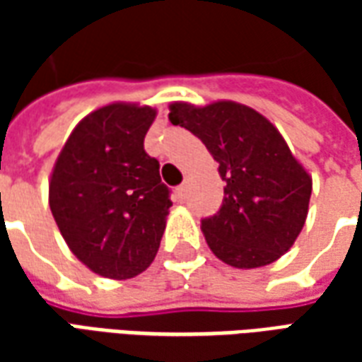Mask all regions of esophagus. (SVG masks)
<instances>
[{
  "instance_id": "obj_1",
  "label": "esophagus",
  "mask_w": 362,
  "mask_h": 362,
  "mask_svg": "<svg viewBox=\"0 0 362 362\" xmlns=\"http://www.w3.org/2000/svg\"><path fill=\"white\" fill-rule=\"evenodd\" d=\"M176 194H178L180 199H186V196H188V186H186V184L178 186V188H176Z\"/></svg>"
}]
</instances>
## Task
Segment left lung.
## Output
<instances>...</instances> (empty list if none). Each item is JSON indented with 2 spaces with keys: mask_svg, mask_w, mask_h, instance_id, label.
<instances>
[{
  "mask_svg": "<svg viewBox=\"0 0 362 362\" xmlns=\"http://www.w3.org/2000/svg\"><path fill=\"white\" fill-rule=\"evenodd\" d=\"M168 119L204 141L227 182L219 211L202 219L213 254L240 269L283 256L304 227L312 180L272 122L236 103H174Z\"/></svg>",
  "mask_w": 362,
  "mask_h": 362,
  "instance_id": "left-lung-1",
  "label": "left lung"
}]
</instances>
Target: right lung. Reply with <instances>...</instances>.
Listing matches in <instances>:
<instances>
[{"label": "right lung", "instance_id": "right-lung-1", "mask_svg": "<svg viewBox=\"0 0 362 362\" xmlns=\"http://www.w3.org/2000/svg\"><path fill=\"white\" fill-rule=\"evenodd\" d=\"M155 110L108 104L79 122L50 180V209L62 236L85 266L129 279L155 259L170 189L143 147Z\"/></svg>", "mask_w": 362, "mask_h": 362}]
</instances>
